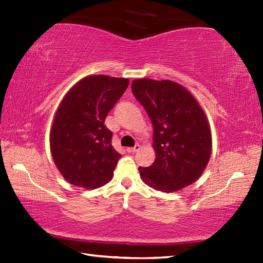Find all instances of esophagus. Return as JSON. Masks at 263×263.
<instances>
[{
  "instance_id": "obj_1",
  "label": "esophagus",
  "mask_w": 263,
  "mask_h": 263,
  "mask_svg": "<svg viewBox=\"0 0 263 263\" xmlns=\"http://www.w3.org/2000/svg\"><path fill=\"white\" fill-rule=\"evenodd\" d=\"M140 149V145L139 144H137L135 147H128V148H126V151L128 153H135V152H137V151H139Z\"/></svg>"
}]
</instances>
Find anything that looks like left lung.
<instances>
[{"mask_svg":"<svg viewBox=\"0 0 263 263\" xmlns=\"http://www.w3.org/2000/svg\"><path fill=\"white\" fill-rule=\"evenodd\" d=\"M132 92L153 124L152 166L139 167L151 188L173 193L194 183L211 157L212 138L206 115L190 91L169 80L137 79Z\"/></svg>","mask_w":263,"mask_h":263,"instance_id":"left-lung-1","label":"left lung"}]
</instances>
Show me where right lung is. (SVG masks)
I'll use <instances>...</instances> for the list:
<instances>
[{
  "mask_svg": "<svg viewBox=\"0 0 263 263\" xmlns=\"http://www.w3.org/2000/svg\"><path fill=\"white\" fill-rule=\"evenodd\" d=\"M128 80L89 75L69 89L60 102L50 133L51 154L70 184L96 189L111 181L122 157L112 145V132L104 125L128 86Z\"/></svg>",
  "mask_w": 263,
  "mask_h": 263,
  "instance_id": "1",
  "label": "right lung"
}]
</instances>
